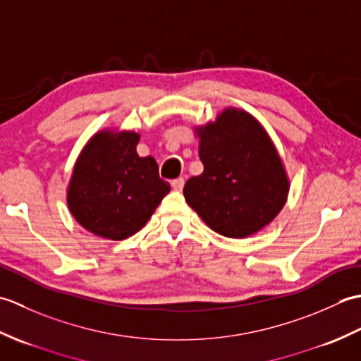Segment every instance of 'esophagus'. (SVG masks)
Returning <instances> with one entry per match:
<instances>
[{"mask_svg":"<svg viewBox=\"0 0 361 361\" xmlns=\"http://www.w3.org/2000/svg\"><path fill=\"white\" fill-rule=\"evenodd\" d=\"M183 186H185V178H175L173 181H172V188L175 189V190H181L183 189Z\"/></svg>","mask_w":361,"mask_h":361,"instance_id":"obj_1","label":"esophagus"}]
</instances>
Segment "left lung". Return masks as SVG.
<instances>
[{"mask_svg": "<svg viewBox=\"0 0 361 361\" xmlns=\"http://www.w3.org/2000/svg\"><path fill=\"white\" fill-rule=\"evenodd\" d=\"M204 171L190 176L183 194L204 224L226 237H247L282 209L288 180L262 126L251 114L226 110L200 128Z\"/></svg>", "mask_w": 361, "mask_h": 361, "instance_id": "8db88e82", "label": "left lung"}]
</instances>
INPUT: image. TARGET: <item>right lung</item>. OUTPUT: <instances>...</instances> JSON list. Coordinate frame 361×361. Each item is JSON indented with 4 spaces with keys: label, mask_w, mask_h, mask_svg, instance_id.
I'll return each instance as SVG.
<instances>
[{
    "label": "right lung",
    "mask_w": 361,
    "mask_h": 361,
    "mask_svg": "<svg viewBox=\"0 0 361 361\" xmlns=\"http://www.w3.org/2000/svg\"><path fill=\"white\" fill-rule=\"evenodd\" d=\"M137 141L136 133H97L75 163L68 206L96 235L122 240L136 234L171 192L157 161L136 153Z\"/></svg>",
    "instance_id": "right-lung-1"
}]
</instances>
